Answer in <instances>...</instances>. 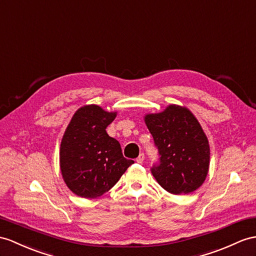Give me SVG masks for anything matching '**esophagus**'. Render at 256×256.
Wrapping results in <instances>:
<instances>
[{"label":"esophagus","instance_id":"34e87169","mask_svg":"<svg viewBox=\"0 0 256 256\" xmlns=\"http://www.w3.org/2000/svg\"><path fill=\"white\" fill-rule=\"evenodd\" d=\"M136 163H140V164H141L142 162L144 160V153H141V154L139 155V156L136 158Z\"/></svg>","mask_w":256,"mask_h":256}]
</instances>
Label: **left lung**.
Segmentation results:
<instances>
[{
    "instance_id": "8db88e82",
    "label": "left lung",
    "mask_w": 256,
    "mask_h": 256,
    "mask_svg": "<svg viewBox=\"0 0 256 256\" xmlns=\"http://www.w3.org/2000/svg\"><path fill=\"white\" fill-rule=\"evenodd\" d=\"M158 163L151 167L156 182L172 194H186L202 186L210 166V146L201 124L189 110L170 105L144 117Z\"/></svg>"
}]
</instances>
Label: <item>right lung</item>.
Returning a JSON list of instances; mask_svg holds the SVG:
<instances>
[{
	"instance_id": "1",
	"label": "right lung",
	"mask_w": 256,
	"mask_h": 256,
	"mask_svg": "<svg viewBox=\"0 0 256 256\" xmlns=\"http://www.w3.org/2000/svg\"><path fill=\"white\" fill-rule=\"evenodd\" d=\"M115 117L116 113L98 105H86L68 124L60 143V172L68 188L78 196H101L134 163L124 158L120 142L106 132Z\"/></svg>"
}]
</instances>
